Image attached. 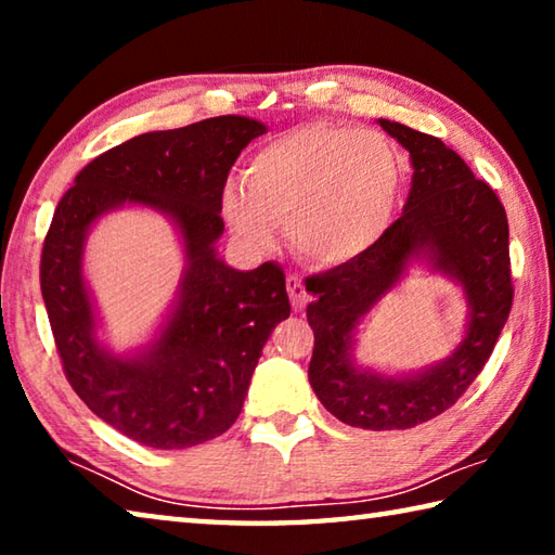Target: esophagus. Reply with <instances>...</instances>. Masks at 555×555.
I'll use <instances>...</instances> for the list:
<instances>
[{
    "instance_id": "34e87169",
    "label": "esophagus",
    "mask_w": 555,
    "mask_h": 555,
    "mask_svg": "<svg viewBox=\"0 0 555 555\" xmlns=\"http://www.w3.org/2000/svg\"><path fill=\"white\" fill-rule=\"evenodd\" d=\"M286 291H288L291 306H294V308H304L308 304V298H311V296H308V291H306V284L298 276L286 279Z\"/></svg>"
}]
</instances>
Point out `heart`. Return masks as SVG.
<instances>
[{"mask_svg":"<svg viewBox=\"0 0 555 555\" xmlns=\"http://www.w3.org/2000/svg\"><path fill=\"white\" fill-rule=\"evenodd\" d=\"M403 168L377 131L306 125L274 139L228 185L222 215L251 247L274 242V222L300 257L340 267L367 255L397 220Z\"/></svg>","mask_w":555,"mask_h":555,"instance_id":"heart-1","label":"heart"}]
</instances>
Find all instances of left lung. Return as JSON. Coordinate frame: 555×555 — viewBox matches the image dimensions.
I'll return each mask as SVG.
<instances>
[{
    "label": "left lung",
    "mask_w": 555,
    "mask_h": 555,
    "mask_svg": "<svg viewBox=\"0 0 555 555\" xmlns=\"http://www.w3.org/2000/svg\"><path fill=\"white\" fill-rule=\"evenodd\" d=\"M406 149L413 176L401 218L367 255L311 276L306 308L315 333L308 382L343 424L403 430L453 406L490 360L512 311L509 224L500 198L440 139L377 119ZM413 266L464 291L468 315L456 350L411 373H382L356 362L361 325Z\"/></svg>",
    "instance_id": "obj_1"
}]
</instances>
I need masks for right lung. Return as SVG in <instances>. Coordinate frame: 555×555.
Segmentation results:
<instances>
[{
	"mask_svg": "<svg viewBox=\"0 0 555 555\" xmlns=\"http://www.w3.org/2000/svg\"><path fill=\"white\" fill-rule=\"evenodd\" d=\"M261 134L264 121L242 115L146 131L92 158L53 212L41 294L65 377L95 416L142 446L181 450L224 434L247 399L261 347L291 313L279 264L240 271L218 255L224 181ZM121 207L164 214L186 261L155 333L127 353L106 343L85 276L91 228Z\"/></svg>",
	"mask_w": 555,
	"mask_h": 555,
	"instance_id": "right-lung-1",
	"label": "right lung"
}]
</instances>
